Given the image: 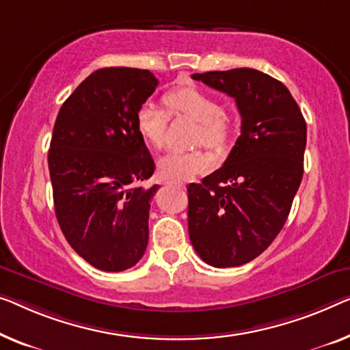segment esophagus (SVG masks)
<instances>
[{
    "label": "esophagus",
    "mask_w": 350,
    "mask_h": 350,
    "mask_svg": "<svg viewBox=\"0 0 350 350\" xmlns=\"http://www.w3.org/2000/svg\"><path fill=\"white\" fill-rule=\"evenodd\" d=\"M166 184H168L170 187H177V189H185V187L182 184H174V182H166Z\"/></svg>",
    "instance_id": "obj_1"
}]
</instances>
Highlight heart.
Listing matches in <instances>:
<instances>
[{
	"label": "heart",
	"instance_id": "obj_1",
	"mask_svg": "<svg viewBox=\"0 0 350 350\" xmlns=\"http://www.w3.org/2000/svg\"><path fill=\"white\" fill-rule=\"evenodd\" d=\"M165 105L170 114H184L200 122L198 142L220 149L231 133V121L211 94L195 86H179L165 94ZM168 114L154 103L146 102L137 109L135 127L143 142L154 149L163 146ZM213 166L211 152L202 149L187 152H168L159 160V173L166 180L185 182L202 174Z\"/></svg>",
	"mask_w": 350,
	"mask_h": 350
}]
</instances>
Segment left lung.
Instances as JSON below:
<instances>
[{
  "label": "left lung",
  "instance_id": "8db88e82",
  "mask_svg": "<svg viewBox=\"0 0 350 350\" xmlns=\"http://www.w3.org/2000/svg\"><path fill=\"white\" fill-rule=\"evenodd\" d=\"M236 98L241 137L220 170L190 184L189 234L213 267L258 258L278 236L304 176L306 122L283 83L256 69L193 74Z\"/></svg>",
  "mask_w": 350,
  "mask_h": 350
}]
</instances>
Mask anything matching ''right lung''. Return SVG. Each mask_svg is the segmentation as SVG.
I'll return each mask as SVG.
<instances>
[{
    "label": "right lung",
    "mask_w": 350,
    "mask_h": 350,
    "mask_svg": "<svg viewBox=\"0 0 350 350\" xmlns=\"http://www.w3.org/2000/svg\"><path fill=\"white\" fill-rule=\"evenodd\" d=\"M159 80L132 67L98 69L62 103L49 150L55 212L66 241L92 267L122 272L143 258L155 165L135 127Z\"/></svg>",
    "instance_id": "1"
}]
</instances>
